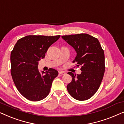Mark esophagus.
<instances>
[{
    "label": "esophagus",
    "instance_id": "obj_1",
    "mask_svg": "<svg viewBox=\"0 0 124 124\" xmlns=\"http://www.w3.org/2000/svg\"><path fill=\"white\" fill-rule=\"evenodd\" d=\"M59 73L60 74H62V75H64V74H65L66 73L64 71H59Z\"/></svg>",
    "mask_w": 124,
    "mask_h": 124
}]
</instances>
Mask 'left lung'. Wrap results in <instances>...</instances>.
<instances>
[{
  "label": "left lung",
  "mask_w": 124,
  "mask_h": 124,
  "mask_svg": "<svg viewBox=\"0 0 124 124\" xmlns=\"http://www.w3.org/2000/svg\"><path fill=\"white\" fill-rule=\"evenodd\" d=\"M62 38L73 47L77 55L73 62L81 66L80 74H68L72 80L67 87L69 94L78 101H86L95 94L105 71L104 51L97 38L87 34L63 35Z\"/></svg>",
  "instance_id": "obj_1"
}]
</instances>
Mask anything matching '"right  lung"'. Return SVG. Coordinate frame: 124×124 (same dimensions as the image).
<instances>
[{
    "instance_id": "right-lung-1",
    "label": "right lung",
    "mask_w": 124,
    "mask_h": 124,
    "mask_svg": "<svg viewBox=\"0 0 124 124\" xmlns=\"http://www.w3.org/2000/svg\"><path fill=\"white\" fill-rule=\"evenodd\" d=\"M60 37L27 35L18 39L13 47L11 54V76L18 91L26 99L37 101L49 94L58 72L50 68L47 72H40L38 62Z\"/></svg>"
}]
</instances>
